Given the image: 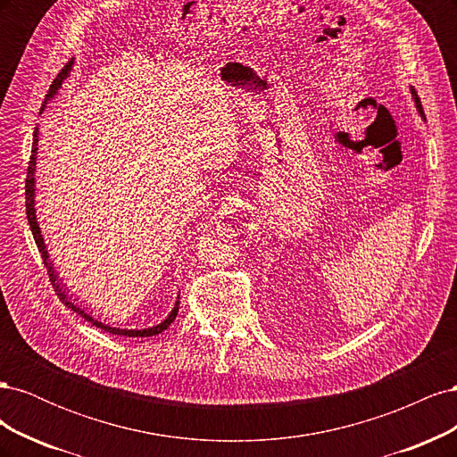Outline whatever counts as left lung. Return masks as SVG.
<instances>
[{"label":"left lung","instance_id":"8db88e82","mask_svg":"<svg viewBox=\"0 0 457 457\" xmlns=\"http://www.w3.org/2000/svg\"><path fill=\"white\" fill-rule=\"evenodd\" d=\"M410 93H411V99H413V104H416V110H418V114L425 120V114H423V106H421V101H420V96H418V93H416V89L413 87H410Z\"/></svg>","mask_w":457,"mask_h":457}]
</instances>
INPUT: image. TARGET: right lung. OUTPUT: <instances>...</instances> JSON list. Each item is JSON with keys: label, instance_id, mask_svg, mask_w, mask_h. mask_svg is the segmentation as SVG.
Instances as JSON below:
<instances>
[{"label": "right lung", "instance_id": "right-lung-1", "mask_svg": "<svg viewBox=\"0 0 457 457\" xmlns=\"http://www.w3.org/2000/svg\"><path fill=\"white\" fill-rule=\"evenodd\" d=\"M74 68V61L68 62L62 72L57 76V79L53 81L51 84V89L49 93L46 95V101H44V106H41V112H44L46 106L57 96V93L61 91L64 79L71 76ZM37 135H39V128L34 129V139H32V156H30V165H29V175H26V217H29V225H30V230L34 234V240L37 244V250L41 253V259H44L46 267H47V272H49V278L53 282V287L54 292H57L59 299L64 303V305L74 311L76 314H79L81 318H86L87 322H91L95 328H101L104 331H108V334H114V336H123V337H152V336H158L162 334L163 329H168L171 326V322L175 320V316L179 312V297L175 301V305L171 309V312L163 318V320L156 326H148V328H123V326H116V324H110V322H104L101 320V318H96L93 314H89L86 309H81L79 305H76V303L68 297V294L62 289L61 282H59V276H57V270H54L53 267V261L49 259V252H47V245L44 242V237H41V228H39V223H37V215H36V165H37Z\"/></svg>", "mask_w": 457, "mask_h": 457}]
</instances>
